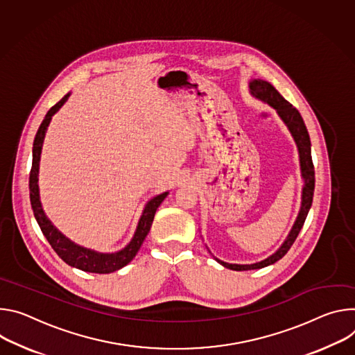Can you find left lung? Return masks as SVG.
Instances as JSON below:
<instances>
[{
    "label": "left lung",
    "instance_id": "obj_1",
    "mask_svg": "<svg viewBox=\"0 0 355 355\" xmlns=\"http://www.w3.org/2000/svg\"><path fill=\"white\" fill-rule=\"evenodd\" d=\"M250 93L255 98L269 104L273 110H277L278 115L281 116V120L285 123L291 135L293 137V141H295V144L297 146V152H299L300 173H302V179H303L302 203H300V210L297 213V217L292 225V230L288 234V237L285 239L282 245L268 258H265L259 262H255V263L241 265V263H228V262H224L214 257V259L218 263H221L224 268H228L232 270L261 269V268L275 263L282 257H285V254L289 251V248L295 243L297 234L300 232V230L304 224L307 213L311 207L313 193H314V166H313V161H311L310 137H309L307 128L304 125V121H303L300 112L288 100H285L279 94V92L275 89L269 82H265V80H262V78H252V80H250Z\"/></svg>",
    "mask_w": 355,
    "mask_h": 355
}]
</instances>
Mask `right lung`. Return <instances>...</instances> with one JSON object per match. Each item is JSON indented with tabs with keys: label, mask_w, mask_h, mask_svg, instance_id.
<instances>
[{
	"label": "right lung",
	"mask_w": 355,
	"mask_h": 355,
	"mask_svg": "<svg viewBox=\"0 0 355 355\" xmlns=\"http://www.w3.org/2000/svg\"><path fill=\"white\" fill-rule=\"evenodd\" d=\"M70 93H67L59 103H56L45 115L44 121L39 127L35 139H33V148H32V169L29 175V198H31V206L33 210V216L41 227L44 235L46 237L48 243L52 245L55 252L70 266L82 269L85 272H92V273H111L118 269L124 268L128 265L139 251L145 237L148 235L156 209L161 206V203L165 200L169 191L161 193L152 198L146 205L142 211V216L138 221L137 230L134 232V237L131 241L120 251L116 252H98L86 247L78 245L69 240L64 234H62L53 224L52 221L46 217L42 203H41V196H39V184H37V178H39V162H41V153H42V145L44 139L48 131V127L51 124L52 116L62 108V105L67 101Z\"/></svg>",
	"instance_id": "add662e5"
}]
</instances>
